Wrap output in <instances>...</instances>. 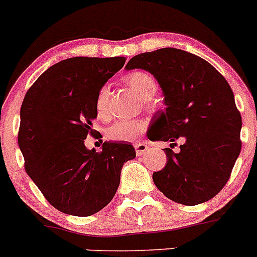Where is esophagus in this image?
<instances>
[{
    "label": "esophagus",
    "mask_w": 257,
    "mask_h": 257,
    "mask_svg": "<svg viewBox=\"0 0 257 257\" xmlns=\"http://www.w3.org/2000/svg\"><path fill=\"white\" fill-rule=\"evenodd\" d=\"M134 148H136L137 156H142V154H144L147 151H148L149 146L146 143V142H141V143L134 144Z\"/></svg>",
    "instance_id": "1"
}]
</instances>
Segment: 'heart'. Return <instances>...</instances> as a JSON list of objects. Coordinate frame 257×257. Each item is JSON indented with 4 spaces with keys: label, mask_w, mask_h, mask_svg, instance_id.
<instances>
[{
    "label": "heart",
    "mask_w": 257,
    "mask_h": 257,
    "mask_svg": "<svg viewBox=\"0 0 257 257\" xmlns=\"http://www.w3.org/2000/svg\"><path fill=\"white\" fill-rule=\"evenodd\" d=\"M125 83L132 90L143 100H151L158 91V84L156 79L144 71H134L125 78ZM109 85H103L99 89L95 98V111L99 119H106L109 115ZM147 123L139 119L131 120H118L109 125L105 131L106 138L116 142H133L144 133Z\"/></svg>",
    "instance_id": "heart-1"
}]
</instances>
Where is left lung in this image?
I'll return each instance as SVG.
<instances>
[{"label":"left lung","mask_w":257,"mask_h":257,"mask_svg":"<svg viewBox=\"0 0 257 257\" xmlns=\"http://www.w3.org/2000/svg\"><path fill=\"white\" fill-rule=\"evenodd\" d=\"M126 70L143 69L158 80L166 109L148 133L152 142L183 138L181 151L166 148L167 164L153 182L169 200L195 206L225 187L241 151V114L227 80L202 57L173 47L132 57Z\"/></svg>","instance_id":"obj_1"}]
</instances>
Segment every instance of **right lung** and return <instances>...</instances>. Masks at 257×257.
I'll return each instance as SVG.
<instances>
[{
    "label": "right lung",
    "instance_id": "1",
    "mask_svg": "<svg viewBox=\"0 0 257 257\" xmlns=\"http://www.w3.org/2000/svg\"><path fill=\"white\" fill-rule=\"evenodd\" d=\"M125 60H62L41 74L25 95L19 129L25 169L61 212L80 217L99 212L113 200L123 164L136 158L134 147L124 142H104L101 152L84 144L96 133V94Z\"/></svg>",
    "mask_w": 257,
    "mask_h": 257
}]
</instances>
